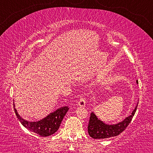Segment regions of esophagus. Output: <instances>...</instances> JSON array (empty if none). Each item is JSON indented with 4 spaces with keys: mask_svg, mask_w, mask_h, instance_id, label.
I'll list each match as a JSON object with an SVG mask.
<instances>
[{
    "mask_svg": "<svg viewBox=\"0 0 153 153\" xmlns=\"http://www.w3.org/2000/svg\"><path fill=\"white\" fill-rule=\"evenodd\" d=\"M86 98H84V97H82L80 98V99L78 102V105L79 107H85V105H86Z\"/></svg>",
    "mask_w": 153,
    "mask_h": 153,
    "instance_id": "esophagus-1",
    "label": "esophagus"
}]
</instances>
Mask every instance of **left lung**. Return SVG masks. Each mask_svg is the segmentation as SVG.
<instances>
[{
  "mask_svg": "<svg viewBox=\"0 0 153 153\" xmlns=\"http://www.w3.org/2000/svg\"><path fill=\"white\" fill-rule=\"evenodd\" d=\"M136 82L137 84H138V80ZM138 104L132 111L131 115L127 117L121 122L113 124V125L105 123L103 121L98 120L94 113H91L88 126V131L90 136L94 139H104L118 136L125 130L129 123L131 122L136 111Z\"/></svg>",
  "mask_w": 153,
  "mask_h": 153,
  "instance_id": "obj_1",
  "label": "left lung"
}]
</instances>
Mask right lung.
I'll use <instances>...</instances> for the list:
<instances>
[{"label":"right lung","mask_w":153,"mask_h":153,"mask_svg":"<svg viewBox=\"0 0 153 153\" xmlns=\"http://www.w3.org/2000/svg\"><path fill=\"white\" fill-rule=\"evenodd\" d=\"M14 111L17 117L21 123L28 130L37 134L40 136H49L55 134L58 130L65 115L69 110L68 107H63L58 108L54 112L49 114L46 117L38 121H28L23 119L18 114L13 102Z\"/></svg>","instance_id":"add662e5"}]
</instances>
